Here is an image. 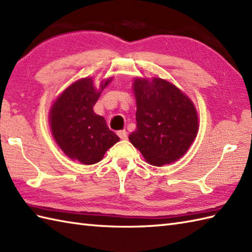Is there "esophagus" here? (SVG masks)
Instances as JSON below:
<instances>
[{
  "mask_svg": "<svg viewBox=\"0 0 252 252\" xmlns=\"http://www.w3.org/2000/svg\"><path fill=\"white\" fill-rule=\"evenodd\" d=\"M118 136H119L121 140H126L127 138V133L126 130H121V131H118Z\"/></svg>",
  "mask_w": 252,
  "mask_h": 252,
  "instance_id": "1",
  "label": "esophagus"
}]
</instances>
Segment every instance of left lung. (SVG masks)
Returning <instances> with one entry per match:
<instances>
[{
  "label": "left lung",
  "mask_w": 252,
  "mask_h": 252,
  "mask_svg": "<svg viewBox=\"0 0 252 252\" xmlns=\"http://www.w3.org/2000/svg\"><path fill=\"white\" fill-rule=\"evenodd\" d=\"M136 129L129 140L148 163L157 167L180 159L198 130L194 104L165 80L136 79Z\"/></svg>",
  "instance_id": "obj_1"
}]
</instances>
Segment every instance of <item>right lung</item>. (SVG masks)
I'll return each mask as SVG.
<instances>
[{"mask_svg":"<svg viewBox=\"0 0 252 252\" xmlns=\"http://www.w3.org/2000/svg\"><path fill=\"white\" fill-rule=\"evenodd\" d=\"M111 79L101 82L103 90ZM101 91L94 89L91 78L74 82L63 91L51 109V129L58 145L69 158L83 164L100 161L107 149L119 142L105 119L93 107Z\"/></svg>","mask_w":252,"mask_h":252,"instance_id":"obj_1","label":"right lung"}]
</instances>
